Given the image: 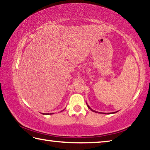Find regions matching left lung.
<instances>
[{"instance_id": "8db88e82", "label": "left lung", "mask_w": 150, "mask_h": 150, "mask_svg": "<svg viewBox=\"0 0 150 150\" xmlns=\"http://www.w3.org/2000/svg\"><path fill=\"white\" fill-rule=\"evenodd\" d=\"M87 106H88V108H89V109H91V110H92L93 112H96V111H95V110H93V109H92V108H91L90 107V106H88V105H87ZM115 112H112V114H114V113H115ZM102 114H106V113H102ZM107 114H111V113H107Z\"/></svg>"}]
</instances>
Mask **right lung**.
<instances>
[{"instance_id":"right-lung-1","label":"right lung","mask_w":150,"mask_h":150,"mask_svg":"<svg viewBox=\"0 0 150 150\" xmlns=\"http://www.w3.org/2000/svg\"><path fill=\"white\" fill-rule=\"evenodd\" d=\"M62 111H63V110H62ZM53 114H54V113H50V114H49V113H43V115H53Z\"/></svg>"}]
</instances>
